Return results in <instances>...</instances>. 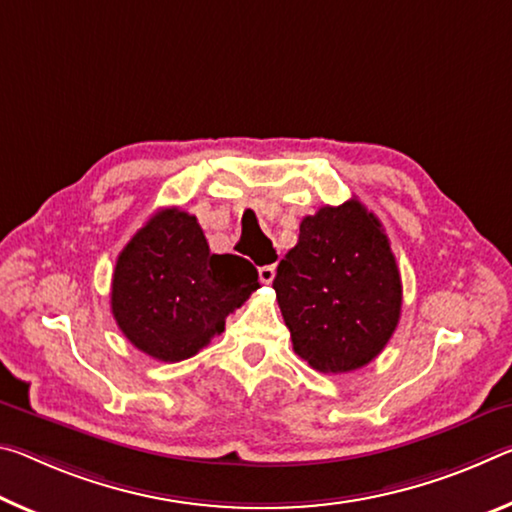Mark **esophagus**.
Returning <instances> with one entry per match:
<instances>
[{"label": "esophagus", "instance_id": "esophagus-1", "mask_svg": "<svg viewBox=\"0 0 512 512\" xmlns=\"http://www.w3.org/2000/svg\"><path fill=\"white\" fill-rule=\"evenodd\" d=\"M257 271H259V280H262L264 285H271L275 278V264H264V266H259Z\"/></svg>", "mask_w": 512, "mask_h": 512}]
</instances>
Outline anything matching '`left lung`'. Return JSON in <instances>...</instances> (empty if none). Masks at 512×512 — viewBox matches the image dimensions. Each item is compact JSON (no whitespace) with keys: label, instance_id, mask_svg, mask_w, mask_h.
I'll return each mask as SVG.
<instances>
[{"label":"left lung","instance_id":"left-lung-1","mask_svg":"<svg viewBox=\"0 0 512 512\" xmlns=\"http://www.w3.org/2000/svg\"><path fill=\"white\" fill-rule=\"evenodd\" d=\"M294 351L321 373L369 364L401 316V273L389 239L360 200L300 221L273 280Z\"/></svg>","mask_w":512,"mask_h":512}]
</instances>
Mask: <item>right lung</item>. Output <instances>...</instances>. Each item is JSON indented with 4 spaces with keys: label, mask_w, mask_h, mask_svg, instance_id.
<instances>
[{
    "label": "right lung",
    "mask_w": 512,
    "mask_h": 512,
    "mask_svg": "<svg viewBox=\"0 0 512 512\" xmlns=\"http://www.w3.org/2000/svg\"><path fill=\"white\" fill-rule=\"evenodd\" d=\"M259 289L239 255H214L198 218L159 209L116 259L111 312L139 351L161 362L196 355L225 330L227 314Z\"/></svg>",
    "instance_id": "add662e5"
}]
</instances>
